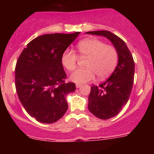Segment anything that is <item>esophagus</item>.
<instances>
[{
	"instance_id": "esophagus-1",
	"label": "esophagus",
	"mask_w": 154,
	"mask_h": 154,
	"mask_svg": "<svg viewBox=\"0 0 154 154\" xmlns=\"http://www.w3.org/2000/svg\"><path fill=\"white\" fill-rule=\"evenodd\" d=\"M75 86H76V88H79V87L82 86V85H81V84H78V83H77L75 85Z\"/></svg>"
}]
</instances>
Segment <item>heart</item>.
<instances>
[{
    "label": "heart",
    "instance_id": "obj_1",
    "mask_svg": "<svg viewBox=\"0 0 154 154\" xmlns=\"http://www.w3.org/2000/svg\"><path fill=\"white\" fill-rule=\"evenodd\" d=\"M77 50L82 58H87L86 69L76 70L69 79L75 83H85L92 81L95 74L99 79L108 77L115 69L118 62V53L115 48L106 45L96 38H87L79 42ZM78 55L73 50H65L62 55L61 62L65 69L73 71L76 68Z\"/></svg>",
    "mask_w": 154,
    "mask_h": 154
}]
</instances>
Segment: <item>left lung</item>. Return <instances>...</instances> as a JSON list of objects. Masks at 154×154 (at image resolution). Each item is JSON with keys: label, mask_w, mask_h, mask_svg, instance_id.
<instances>
[{"label": "left lung", "mask_w": 154, "mask_h": 154, "mask_svg": "<svg viewBox=\"0 0 154 154\" xmlns=\"http://www.w3.org/2000/svg\"><path fill=\"white\" fill-rule=\"evenodd\" d=\"M86 34L102 35L112 42L118 53V64L112 74L99 86L91 87L89 110L95 116L108 119L119 114L129 100L133 79L135 64L133 55L123 40L108 31H88Z\"/></svg>", "instance_id": "left-lung-1"}]
</instances>
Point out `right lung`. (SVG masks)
Segmentation results:
<instances>
[{
	"label": "right lung",
	"instance_id": "obj_1",
	"mask_svg": "<svg viewBox=\"0 0 154 154\" xmlns=\"http://www.w3.org/2000/svg\"><path fill=\"white\" fill-rule=\"evenodd\" d=\"M80 32L37 37L22 51L15 67V87L21 104L31 117L55 123L68 109L65 96L75 84L65 82L61 58Z\"/></svg>",
	"mask_w": 154,
	"mask_h": 154
}]
</instances>
